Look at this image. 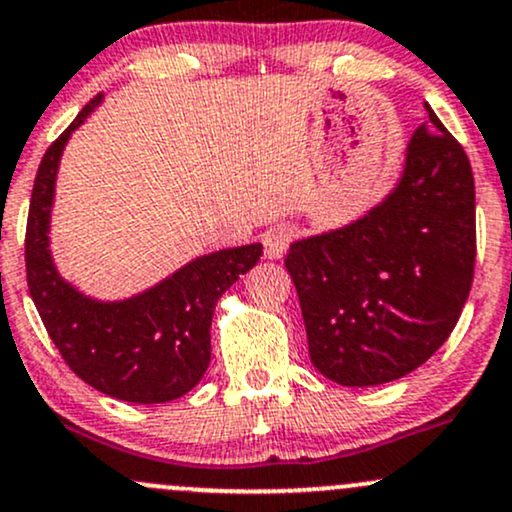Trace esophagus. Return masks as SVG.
Returning a JSON list of instances; mask_svg holds the SVG:
<instances>
[{"label":"esophagus","instance_id":"1","mask_svg":"<svg viewBox=\"0 0 512 512\" xmlns=\"http://www.w3.org/2000/svg\"><path fill=\"white\" fill-rule=\"evenodd\" d=\"M291 238H294V233H291V228H286V226H272L269 230H265V235H262V243H265L267 260H282V257L286 255V250H289Z\"/></svg>","mask_w":512,"mask_h":512}]
</instances>
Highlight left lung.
<instances>
[{
	"instance_id": "left-lung-1",
	"label": "left lung",
	"mask_w": 512,
	"mask_h": 512,
	"mask_svg": "<svg viewBox=\"0 0 512 512\" xmlns=\"http://www.w3.org/2000/svg\"><path fill=\"white\" fill-rule=\"evenodd\" d=\"M425 111L391 192L355 221L291 243L284 260L313 367L340 386L411 374L445 345L469 296L474 174L428 101Z\"/></svg>"
}]
</instances>
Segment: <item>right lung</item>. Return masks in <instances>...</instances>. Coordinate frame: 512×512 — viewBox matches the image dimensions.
<instances>
[{
	"instance_id": "add662e5",
	"label": "right lung",
	"mask_w": 512,
	"mask_h": 512,
	"mask_svg": "<svg viewBox=\"0 0 512 512\" xmlns=\"http://www.w3.org/2000/svg\"><path fill=\"white\" fill-rule=\"evenodd\" d=\"M104 99L97 94L43 155L26 226V279L50 340L82 381L128 403H167L192 391L211 362V318L218 299L260 262L262 245L199 255L170 277L106 301L60 274L50 250L55 182L72 133Z\"/></svg>"
}]
</instances>
